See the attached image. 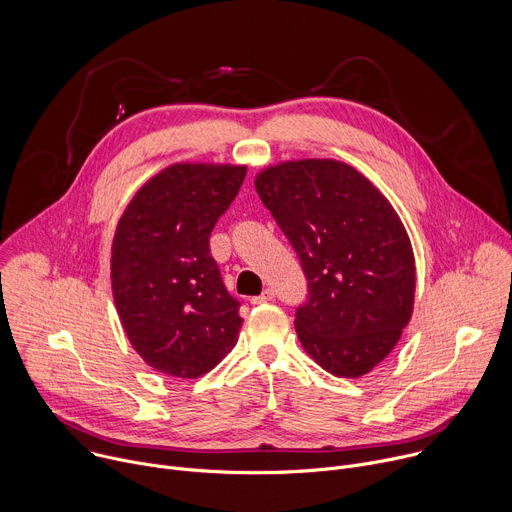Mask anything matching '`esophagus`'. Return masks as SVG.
<instances>
[{
  "mask_svg": "<svg viewBox=\"0 0 512 512\" xmlns=\"http://www.w3.org/2000/svg\"><path fill=\"white\" fill-rule=\"evenodd\" d=\"M271 299H273V291H271V289H265L261 295L251 297V303H253V305H261V303H267V301H271Z\"/></svg>",
  "mask_w": 512,
  "mask_h": 512,
  "instance_id": "obj_1",
  "label": "esophagus"
}]
</instances>
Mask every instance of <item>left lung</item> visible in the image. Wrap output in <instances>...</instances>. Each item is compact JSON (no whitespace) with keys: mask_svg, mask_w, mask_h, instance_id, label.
Masks as SVG:
<instances>
[{"mask_svg":"<svg viewBox=\"0 0 512 512\" xmlns=\"http://www.w3.org/2000/svg\"><path fill=\"white\" fill-rule=\"evenodd\" d=\"M255 189L307 279L295 311L303 350L333 376L368 374L412 317L416 269L400 217L356 168L335 160L271 166Z\"/></svg>","mask_w":512,"mask_h":512,"instance_id":"left-lung-1","label":"left lung"}]
</instances>
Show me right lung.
I'll list each match as a JSON object with an SVG mask.
<instances>
[{
  "instance_id": "obj_1",
  "label": "right lung",
  "mask_w": 512,
  "mask_h": 512,
  "mask_svg": "<svg viewBox=\"0 0 512 512\" xmlns=\"http://www.w3.org/2000/svg\"><path fill=\"white\" fill-rule=\"evenodd\" d=\"M245 175V166H168L118 221L114 303L132 348L160 374L199 378L237 344L241 303L227 291L209 239Z\"/></svg>"
}]
</instances>
